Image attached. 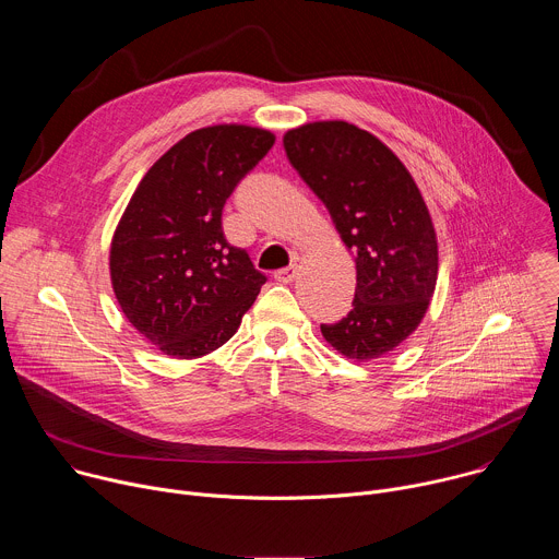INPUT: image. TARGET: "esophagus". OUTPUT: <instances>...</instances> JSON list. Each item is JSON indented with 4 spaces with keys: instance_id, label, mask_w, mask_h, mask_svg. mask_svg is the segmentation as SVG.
<instances>
[{
    "instance_id": "esophagus-1",
    "label": "esophagus",
    "mask_w": 559,
    "mask_h": 559,
    "mask_svg": "<svg viewBox=\"0 0 559 559\" xmlns=\"http://www.w3.org/2000/svg\"><path fill=\"white\" fill-rule=\"evenodd\" d=\"M296 274H298V267H296V265H289V267L278 270V272L274 274V278H276L278 283H292V281L296 278Z\"/></svg>"
}]
</instances>
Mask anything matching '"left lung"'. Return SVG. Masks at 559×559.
Returning a JSON list of instances; mask_svg holds the SVG:
<instances>
[{
    "instance_id": "1",
    "label": "left lung",
    "mask_w": 559,
    "mask_h": 559,
    "mask_svg": "<svg viewBox=\"0 0 559 559\" xmlns=\"http://www.w3.org/2000/svg\"><path fill=\"white\" fill-rule=\"evenodd\" d=\"M289 164L325 203L356 254L354 309L323 338L352 360H371L409 338L438 281V238L427 203L378 136L347 121H313L283 136Z\"/></svg>"
}]
</instances>
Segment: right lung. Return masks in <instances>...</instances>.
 Masks as SVG:
<instances>
[{
	"instance_id": "obj_1",
	"label": "right lung",
	"mask_w": 559,
	"mask_h": 559,
	"mask_svg": "<svg viewBox=\"0 0 559 559\" xmlns=\"http://www.w3.org/2000/svg\"><path fill=\"white\" fill-rule=\"evenodd\" d=\"M276 136L243 123L194 130L136 186L110 243V281L132 328L170 358L225 345L265 274L223 234V205Z\"/></svg>"
}]
</instances>
